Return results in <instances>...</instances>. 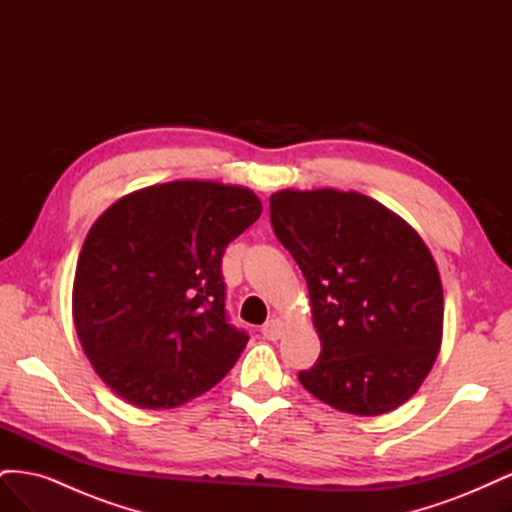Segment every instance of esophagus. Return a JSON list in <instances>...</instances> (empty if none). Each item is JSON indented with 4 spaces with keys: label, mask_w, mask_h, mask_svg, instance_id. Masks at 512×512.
Instances as JSON below:
<instances>
[{
    "label": "esophagus",
    "mask_w": 512,
    "mask_h": 512,
    "mask_svg": "<svg viewBox=\"0 0 512 512\" xmlns=\"http://www.w3.org/2000/svg\"><path fill=\"white\" fill-rule=\"evenodd\" d=\"M260 333H262V337H265V339L277 342V339H280L282 333H284V322L280 318H271V320H267L265 324H262Z\"/></svg>",
    "instance_id": "esophagus-1"
}]
</instances>
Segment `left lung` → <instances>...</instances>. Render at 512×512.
Segmentation results:
<instances>
[{"mask_svg": "<svg viewBox=\"0 0 512 512\" xmlns=\"http://www.w3.org/2000/svg\"><path fill=\"white\" fill-rule=\"evenodd\" d=\"M271 226L303 271L320 337L318 361L299 371L305 391L356 416L408 401L436 361L444 320L440 273L416 230L337 190L275 192Z\"/></svg>", "mask_w": 512, "mask_h": 512, "instance_id": "obj_1", "label": "left lung"}]
</instances>
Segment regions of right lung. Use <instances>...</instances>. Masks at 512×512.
<instances>
[{"mask_svg":"<svg viewBox=\"0 0 512 512\" xmlns=\"http://www.w3.org/2000/svg\"><path fill=\"white\" fill-rule=\"evenodd\" d=\"M260 213L239 185L170 181L123 196L91 226L76 262L74 327L121 399L177 408L237 363L250 335L228 322L222 256Z\"/></svg>","mask_w":512,"mask_h":512,"instance_id":"right-lung-1","label":"right lung"}]
</instances>
